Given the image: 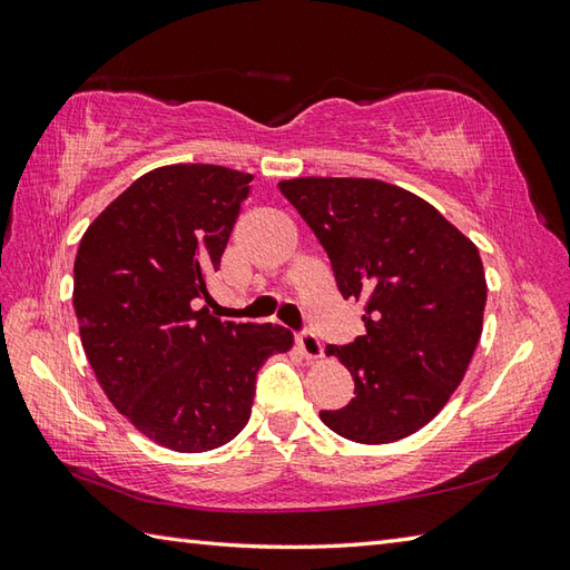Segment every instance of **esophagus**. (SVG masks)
I'll return each mask as SVG.
<instances>
[{
	"label": "esophagus",
	"instance_id": "1",
	"mask_svg": "<svg viewBox=\"0 0 570 570\" xmlns=\"http://www.w3.org/2000/svg\"><path fill=\"white\" fill-rule=\"evenodd\" d=\"M296 345H298V350L301 353H304V357L306 360H321L323 357V345H321V341L313 333H298L296 335Z\"/></svg>",
	"mask_w": 570,
	"mask_h": 570
}]
</instances>
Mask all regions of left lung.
Wrapping results in <instances>:
<instances>
[{
	"instance_id": "obj_1",
	"label": "left lung",
	"mask_w": 570,
	"mask_h": 570,
	"mask_svg": "<svg viewBox=\"0 0 570 570\" xmlns=\"http://www.w3.org/2000/svg\"><path fill=\"white\" fill-rule=\"evenodd\" d=\"M278 190L318 237L343 298L365 301L355 343L328 345L355 380L353 402L321 411L347 441L416 433L463 382L480 343L488 284L478 247L433 208L374 178H292Z\"/></svg>"
}]
</instances>
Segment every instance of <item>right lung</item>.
<instances>
[{"instance_id":"right-lung-1","label":"right lung","mask_w":570,"mask_h":570,"mask_svg":"<svg viewBox=\"0 0 570 570\" xmlns=\"http://www.w3.org/2000/svg\"><path fill=\"white\" fill-rule=\"evenodd\" d=\"M249 180L213 164L154 168L95 217L72 266L95 377L137 431L178 453L233 441L249 421L264 360L294 345L282 325L198 308Z\"/></svg>"}]
</instances>
